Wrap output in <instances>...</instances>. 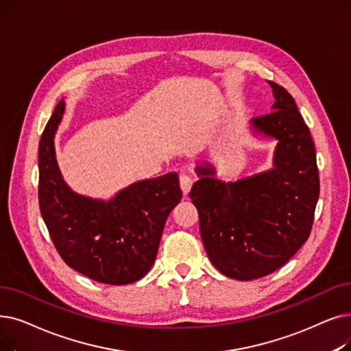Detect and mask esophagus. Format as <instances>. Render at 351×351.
Here are the masks:
<instances>
[{"label": "esophagus", "mask_w": 351, "mask_h": 351, "mask_svg": "<svg viewBox=\"0 0 351 351\" xmlns=\"http://www.w3.org/2000/svg\"><path fill=\"white\" fill-rule=\"evenodd\" d=\"M179 182H180V188H182V192H184V195H188L191 192V188L193 185V180L191 176L182 173L180 178H179Z\"/></svg>", "instance_id": "esophagus-1"}]
</instances>
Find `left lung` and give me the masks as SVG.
Segmentation results:
<instances>
[{"instance_id":"left-lung-1","label":"left lung","mask_w":351,"mask_h":351,"mask_svg":"<svg viewBox=\"0 0 351 351\" xmlns=\"http://www.w3.org/2000/svg\"><path fill=\"white\" fill-rule=\"evenodd\" d=\"M271 113L251 119L254 136L277 141L272 167L237 180L217 178L209 162L189 193L210 263L223 276L250 281L282 267L310 237L319 195L315 149L293 96L268 82Z\"/></svg>"}]
</instances>
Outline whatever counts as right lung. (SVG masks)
Here are the masks:
<instances>
[{
	"instance_id": "obj_1",
	"label": "right lung",
	"mask_w": 351,
	"mask_h": 351,
	"mask_svg": "<svg viewBox=\"0 0 351 351\" xmlns=\"http://www.w3.org/2000/svg\"><path fill=\"white\" fill-rule=\"evenodd\" d=\"M64 109L62 99L38 147V202L54 247L70 268L91 280L112 285L139 281L154 265L165 222L182 199L178 173L138 180L109 201L74 192L54 149Z\"/></svg>"
}]
</instances>
